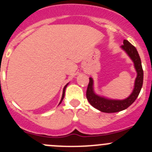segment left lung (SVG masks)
I'll use <instances>...</instances> for the list:
<instances>
[{"instance_id": "8db88e82", "label": "left lung", "mask_w": 152, "mask_h": 152, "mask_svg": "<svg viewBox=\"0 0 152 152\" xmlns=\"http://www.w3.org/2000/svg\"><path fill=\"white\" fill-rule=\"evenodd\" d=\"M121 47L124 50L126 51V52L134 64L135 69L137 73V76L135 80L134 88L131 95L125 100H109V99L100 97L94 94L93 91V80L92 78L90 77L86 90V98L93 107L98 109L100 112H106V113H115V112H121L127 109L135 101L142 86L143 70L142 68L140 58L136 48L126 40H124V45Z\"/></svg>"}]
</instances>
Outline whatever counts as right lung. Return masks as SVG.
<instances>
[{
    "label": "right lung",
    "mask_w": 152,
    "mask_h": 152,
    "mask_svg": "<svg viewBox=\"0 0 152 152\" xmlns=\"http://www.w3.org/2000/svg\"><path fill=\"white\" fill-rule=\"evenodd\" d=\"M67 85H68V84H66V85L65 86H64V90H63V95H62V98H61V102H60V103H59V104H61V102H62V100H63V99H64V95H65V90H66V88Z\"/></svg>",
    "instance_id": "add662e5"
}]
</instances>
